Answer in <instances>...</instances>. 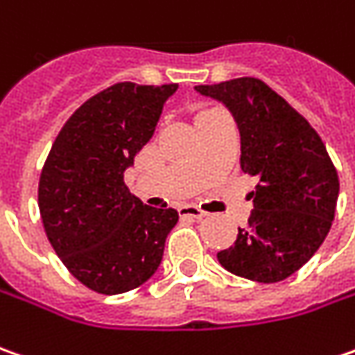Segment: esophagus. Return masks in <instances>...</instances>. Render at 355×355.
<instances>
[{"instance_id": "1", "label": "esophagus", "mask_w": 355, "mask_h": 355, "mask_svg": "<svg viewBox=\"0 0 355 355\" xmlns=\"http://www.w3.org/2000/svg\"><path fill=\"white\" fill-rule=\"evenodd\" d=\"M178 212H180V216H184V218H194V220H202V218L208 216L198 206H180Z\"/></svg>"}]
</instances>
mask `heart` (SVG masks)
Instances as JSON below:
<instances>
[{
    "mask_svg": "<svg viewBox=\"0 0 355 355\" xmlns=\"http://www.w3.org/2000/svg\"><path fill=\"white\" fill-rule=\"evenodd\" d=\"M210 112H214V110H210Z\"/></svg>",
    "mask_w": 355,
    "mask_h": 355,
    "instance_id": "heart-1",
    "label": "heart"
}]
</instances>
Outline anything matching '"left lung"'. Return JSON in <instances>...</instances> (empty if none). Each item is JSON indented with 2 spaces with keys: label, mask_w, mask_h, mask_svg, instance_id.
<instances>
[{
  "label": "left lung",
  "mask_w": 355,
  "mask_h": 355,
  "mask_svg": "<svg viewBox=\"0 0 355 355\" xmlns=\"http://www.w3.org/2000/svg\"><path fill=\"white\" fill-rule=\"evenodd\" d=\"M196 92L232 112L241 137V171L259 178L248 226L218 251L230 273L279 283L311 259L330 232L340 180L320 135L259 78H234Z\"/></svg>",
  "instance_id": "1"
}]
</instances>
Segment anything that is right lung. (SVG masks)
Returning a JSON list of instances; mask_svg holds the SVG:
<instances>
[{
  "mask_svg": "<svg viewBox=\"0 0 355 355\" xmlns=\"http://www.w3.org/2000/svg\"><path fill=\"white\" fill-rule=\"evenodd\" d=\"M177 88H105L68 117L44 161L39 210L46 238L68 271L96 293L119 295L151 279L178 222L175 208L147 206L123 182Z\"/></svg>",
  "mask_w": 355,
  "mask_h": 355,
  "instance_id": "right-lung-1",
  "label": "right lung"
}]
</instances>
